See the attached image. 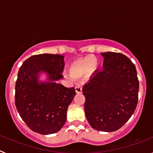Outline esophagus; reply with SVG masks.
I'll return each instance as SVG.
<instances>
[{
    "label": "esophagus",
    "instance_id": "34e87169",
    "mask_svg": "<svg viewBox=\"0 0 153 153\" xmlns=\"http://www.w3.org/2000/svg\"><path fill=\"white\" fill-rule=\"evenodd\" d=\"M75 91L76 93H82V86H81L80 84H77L76 86Z\"/></svg>",
    "mask_w": 153,
    "mask_h": 153
}]
</instances>
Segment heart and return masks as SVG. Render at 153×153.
<instances>
[{
    "mask_svg": "<svg viewBox=\"0 0 153 153\" xmlns=\"http://www.w3.org/2000/svg\"><path fill=\"white\" fill-rule=\"evenodd\" d=\"M97 67V60L93 56H89L87 57L75 61L70 66V73L74 76L83 75Z\"/></svg>",
    "mask_w": 153,
    "mask_h": 153,
    "instance_id": "b5f03b06",
    "label": "heart"
}]
</instances>
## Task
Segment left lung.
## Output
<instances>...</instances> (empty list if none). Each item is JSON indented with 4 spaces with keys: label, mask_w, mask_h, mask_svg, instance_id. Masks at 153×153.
I'll list each match as a JSON object with an SVG mask.
<instances>
[{
    "label": "left lung",
    "mask_w": 153,
    "mask_h": 153,
    "mask_svg": "<svg viewBox=\"0 0 153 153\" xmlns=\"http://www.w3.org/2000/svg\"><path fill=\"white\" fill-rule=\"evenodd\" d=\"M103 64L84 85L85 115L96 130L113 132L123 126L138 103L139 80L135 65L120 53H101Z\"/></svg>",
    "instance_id": "obj_1"
}]
</instances>
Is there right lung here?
I'll list each match as a JSON object with an SVG mask.
<instances>
[{
	"label": "right lung",
	"instance_id": "obj_1",
	"mask_svg": "<svg viewBox=\"0 0 153 153\" xmlns=\"http://www.w3.org/2000/svg\"><path fill=\"white\" fill-rule=\"evenodd\" d=\"M64 56L34 55L23 63L15 86V105L19 114L32 131L49 135L60 131L66 123L67 111L76 92L56 81L62 79ZM41 73L47 81H40Z\"/></svg>",
	"mask_w": 153,
	"mask_h": 153
}]
</instances>
